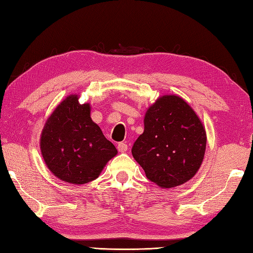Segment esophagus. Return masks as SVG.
I'll list each match as a JSON object with an SVG mask.
<instances>
[{
	"mask_svg": "<svg viewBox=\"0 0 253 253\" xmlns=\"http://www.w3.org/2000/svg\"><path fill=\"white\" fill-rule=\"evenodd\" d=\"M117 149H118V151L122 152V153H124V152H126V151H127L128 146H127L126 143H124V142H120V143L117 144Z\"/></svg>",
	"mask_w": 253,
	"mask_h": 253,
	"instance_id": "esophagus-1",
	"label": "esophagus"
}]
</instances>
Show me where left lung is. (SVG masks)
Instances as JSON below:
<instances>
[{
    "label": "left lung",
    "mask_w": 253,
    "mask_h": 253,
    "mask_svg": "<svg viewBox=\"0 0 253 253\" xmlns=\"http://www.w3.org/2000/svg\"><path fill=\"white\" fill-rule=\"evenodd\" d=\"M143 124L131 153L148 178L163 189L191 179L207 148L206 128L192 107L178 95L165 94L148 107Z\"/></svg>",
    "instance_id": "8db88e82"
}]
</instances>
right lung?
<instances>
[{"label": "right lung", "instance_id": "right-lung-1", "mask_svg": "<svg viewBox=\"0 0 253 253\" xmlns=\"http://www.w3.org/2000/svg\"><path fill=\"white\" fill-rule=\"evenodd\" d=\"M78 94L66 96L47 118L40 137L46 168L65 182L84 185L98 178L117 154L101 128L91 120L90 103L80 104Z\"/></svg>", "mask_w": 253, "mask_h": 253}]
</instances>
